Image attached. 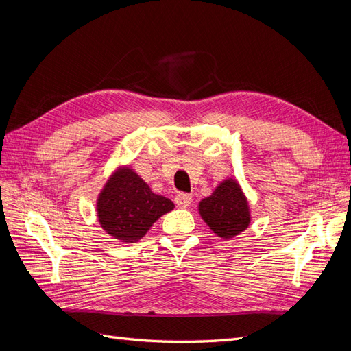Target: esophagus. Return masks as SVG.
I'll return each instance as SVG.
<instances>
[{
  "label": "esophagus",
  "mask_w": 351,
  "mask_h": 351,
  "mask_svg": "<svg viewBox=\"0 0 351 351\" xmlns=\"http://www.w3.org/2000/svg\"><path fill=\"white\" fill-rule=\"evenodd\" d=\"M175 202H176V206H178V207H180V208H186V207H189V206H191L192 198H191V195H188V194H179V195H176Z\"/></svg>",
  "instance_id": "esophagus-1"
}]
</instances>
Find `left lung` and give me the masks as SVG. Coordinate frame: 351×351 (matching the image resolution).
Returning <instances> with one entry per match:
<instances>
[{"mask_svg":"<svg viewBox=\"0 0 351 351\" xmlns=\"http://www.w3.org/2000/svg\"><path fill=\"white\" fill-rule=\"evenodd\" d=\"M201 219L224 241L233 239L250 228L251 210L242 186L234 178H228L198 204Z\"/></svg>","mask_w":351,"mask_h":351,"instance_id":"1","label":"left lung"}]
</instances>
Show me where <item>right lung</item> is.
Segmentation results:
<instances>
[{
    "instance_id": "obj_1",
    "label": "right lung",
    "mask_w": 351,
    "mask_h": 351,
    "mask_svg": "<svg viewBox=\"0 0 351 351\" xmlns=\"http://www.w3.org/2000/svg\"><path fill=\"white\" fill-rule=\"evenodd\" d=\"M173 202L157 195L131 166H118L96 199L100 228L122 243H135L150 230Z\"/></svg>"
}]
</instances>
